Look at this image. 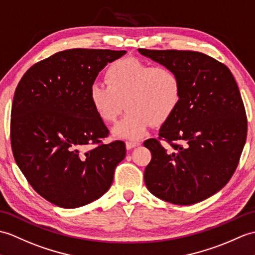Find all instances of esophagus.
I'll list each match as a JSON object with an SVG mask.
<instances>
[{"mask_svg":"<svg viewBox=\"0 0 255 255\" xmlns=\"http://www.w3.org/2000/svg\"><path fill=\"white\" fill-rule=\"evenodd\" d=\"M138 145H139L138 142H132V140H128V142L126 143L127 149H132L135 146H138Z\"/></svg>","mask_w":255,"mask_h":255,"instance_id":"obj_1","label":"esophagus"}]
</instances>
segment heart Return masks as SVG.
I'll use <instances>...</instances> for the list:
<instances>
[{
    "mask_svg": "<svg viewBox=\"0 0 255 255\" xmlns=\"http://www.w3.org/2000/svg\"><path fill=\"white\" fill-rule=\"evenodd\" d=\"M105 82L90 86L89 103L107 124L115 123L126 107L127 115L113 128L118 138L138 139L152 124H165L177 111L182 96L181 78L173 67L152 66L134 56L110 63Z\"/></svg>",
    "mask_w": 255,
    "mask_h": 255,
    "instance_id": "b5f03b06",
    "label": "heart"
}]
</instances>
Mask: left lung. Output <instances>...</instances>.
I'll list each match as a JSON object with an SVG mask.
<instances>
[{
    "label": "left lung",
    "instance_id": "left-lung-1",
    "mask_svg": "<svg viewBox=\"0 0 255 255\" xmlns=\"http://www.w3.org/2000/svg\"><path fill=\"white\" fill-rule=\"evenodd\" d=\"M179 73L182 96L159 137L144 142L151 152L144 180L150 193L177 205H191L228 183L246 144L245 105L233 73L197 51L138 49ZM171 145L166 150L160 143Z\"/></svg>",
    "mask_w": 255,
    "mask_h": 255
}]
</instances>
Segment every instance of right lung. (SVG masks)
<instances>
[{
	"mask_svg": "<svg viewBox=\"0 0 255 255\" xmlns=\"http://www.w3.org/2000/svg\"><path fill=\"white\" fill-rule=\"evenodd\" d=\"M127 51L70 49L33 64L17 85L10 145L17 166L39 195L63 208L99 199L112 184L126 144H104L109 129L89 103L104 67ZM88 145L93 149L86 151Z\"/></svg>",
	"mask_w": 255,
	"mask_h": 255,
	"instance_id": "obj_1",
	"label": "right lung"
}]
</instances>
